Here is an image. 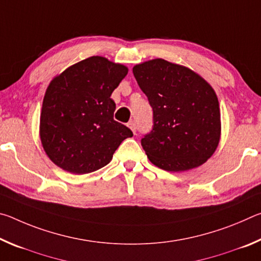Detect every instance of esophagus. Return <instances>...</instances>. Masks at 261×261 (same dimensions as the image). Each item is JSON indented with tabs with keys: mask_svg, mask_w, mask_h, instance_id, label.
Returning <instances> with one entry per match:
<instances>
[{
	"mask_svg": "<svg viewBox=\"0 0 261 261\" xmlns=\"http://www.w3.org/2000/svg\"><path fill=\"white\" fill-rule=\"evenodd\" d=\"M127 126L130 127V129L132 130V132H134V134H136V130H137V125H136V122L135 121H131V122H129L127 123Z\"/></svg>",
	"mask_w": 261,
	"mask_h": 261,
	"instance_id": "esophagus-1",
	"label": "esophagus"
}]
</instances>
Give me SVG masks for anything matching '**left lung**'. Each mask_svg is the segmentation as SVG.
Listing matches in <instances>:
<instances>
[{
  "label": "left lung",
  "instance_id": "1",
  "mask_svg": "<svg viewBox=\"0 0 261 261\" xmlns=\"http://www.w3.org/2000/svg\"><path fill=\"white\" fill-rule=\"evenodd\" d=\"M153 110L152 130L140 143L153 165L167 171L199 167L219 145V101L213 88L182 65L162 59L132 69Z\"/></svg>",
  "mask_w": 261,
  "mask_h": 261
}]
</instances>
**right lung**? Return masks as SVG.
Listing matches in <instances>:
<instances>
[{
	"mask_svg": "<svg viewBox=\"0 0 261 261\" xmlns=\"http://www.w3.org/2000/svg\"><path fill=\"white\" fill-rule=\"evenodd\" d=\"M127 69L101 56L73 64L53 79L43 98L40 138L56 166L88 174L108 165L121 143L134 134L114 120L113 91Z\"/></svg>",
	"mask_w": 261,
	"mask_h": 261,
	"instance_id": "right-lung-1",
	"label": "right lung"
}]
</instances>
